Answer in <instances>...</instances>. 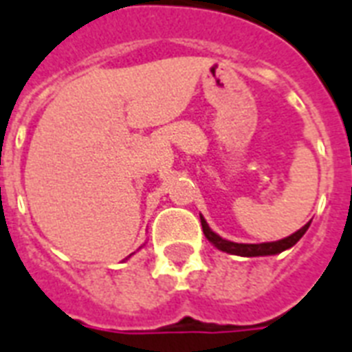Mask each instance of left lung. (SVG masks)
<instances>
[{
    "instance_id": "1",
    "label": "left lung",
    "mask_w": 352,
    "mask_h": 352,
    "mask_svg": "<svg viewBox=\"0 0 352 352\" xmlns=\"http://www.w3.org/2000/svg\"><path fill=\"white\" fill-rule=\"evenodd\" d=\"M201 220V230H204V235L207 236V241L213 242L214 246L222 250L226 253H231V255H241V257H261V255H275V253H280L288 250V248H292L296 242L301 239V236L307 233L309 230V224H305L303 228L296 233H292L290 236L287 239H283V241H277V242H263V244H236V242H231V241H226L222 236H219L217 233L209 230V226L207 222L204 220V217H200Z\"/></svg>"
}]
</instances>
